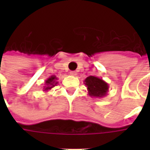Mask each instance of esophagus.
I'll use <instances>...</instances> for the list:
<instances>
[{"mask_svg":"<svg viewBox=\"0 0 150 150\" xmlns=\"http://www.w3.org/2000/svg\"><path fill=\"white\" fill-rule=\"evenodd\" d=\"M70 74H71V75H73V76H75V75H77V72L75 71H73L70 72Z\"/></svg>","mask_w":150,"mask_h":150,"instance_id":"1","label":"esophagus"}]
</instances>
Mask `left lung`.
<instances>
[{
    "label": "left lung",
    "mask_w": 150,
    "mask_h": 150,
    "mask_svg": "<svg viewBox=\"0 0 150 150\" xmlns=\"http://www.w3.org/2000/svg\"><path fill=\"white\" fill-rule=\"evenodd\" d=\"M84 84L88 88V95L91 97L103 98L107 96L109 86L102 79L90 75L85 79Z\"/></svg>",
    "instance_id": "8db88e82"
}]
</instances>
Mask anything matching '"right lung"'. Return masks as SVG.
Masks as SVG:
<instances>
[{
  "instance_id": "add662e5",
  "label": "right lung",
  "mask_w": 150,
  "mask_h": 150,
  "mask_svg": "<svg viewBox=\"0 0 150 150\" xmlns=\"http://www.w3.org/2000/svg\"><path fill=\"white\" fill-rule=\"evenodd\" d=\"M58 78L55 75H51L50 77L46 79L45 81V86H43V91H48L50 89H52L54 87H55L58 84V82L56 81Z\"/></svg>"
}]
</instances>
